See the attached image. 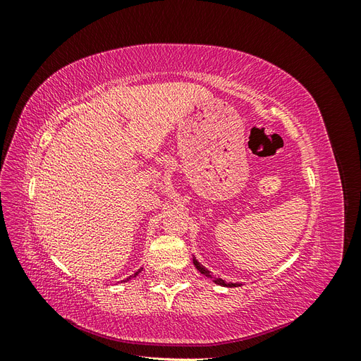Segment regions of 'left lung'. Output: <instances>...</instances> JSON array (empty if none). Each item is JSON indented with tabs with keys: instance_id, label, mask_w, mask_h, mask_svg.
Wrapping results in <instances>:
<instances>
[{
	"instance_id": "obj_1",
	"label": "left lung",
	"mask_w": 361,
	"mask_h": 361,
	"mask_svg": "<svg viewBox=\"0 0 361 361\" xmlns=\"http://www.w3.org/2000/svg\"><path fill=\"white\" fill-rule=\"evenodd\" d=\"M192 264H194V267H195V268H197V269L202 272L203 276L212 279V280H214V283H216V285H220V286H227V288H235V286H238V283H226L223 279L212 277V276H211V271H207L203 265H200V262L195 260V257H194V256H192Z\"/></svg>"
}]
</instances>
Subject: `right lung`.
Masks as SVG:
<instances>
[{
    "instance_id": "obj_1",
    "label": "right lung",
    "mask_w": 361,
    "mask_h": 361,
    "mask_svg": "<svg viewBox=\"0 0 361 361\" xmlns=\"http://www.w3.org/2000/svg\"><path fill=\"white\" fill-rule=\"evenodd\" d=\"M138 272H140V271H138ZM138 272H135V274H134V276H137V274H138Z\"/></svg>"
}]
</instances>
